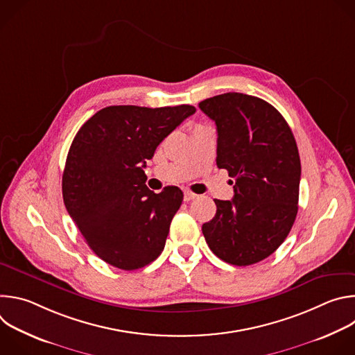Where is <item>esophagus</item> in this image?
I'll use <instances>...</instances> for the list:
<instances>
[{"instance_id": "obj_1", "label": "esophagus", "mask_w": 355, "mask_h": 355, "mask_svg": "<svg viewBox=\"0 0 355 355\" xmlns=\"http://www.w3.org/2000/svg\"><path fill=\"white\" fill-rule=\"evenodd\" d=\"M196 198V193L191 192V191H184V200L188 202V200H192Z\"/></svg>"}]
</instances>
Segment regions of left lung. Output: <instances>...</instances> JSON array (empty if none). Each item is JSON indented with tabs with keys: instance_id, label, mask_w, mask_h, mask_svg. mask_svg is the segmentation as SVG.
<instances>
[{
	"instance_id": "obj_1",
	"label": "left lung",
	"mask_w": 355,
	"mask_h": 355,
	"mask_svg": "<svg viewBox=\"0 0 355 355\" xmlns=\"http://www.w3.org/2000/svg\"><path fill=\"white\" fill-rule=\"evenodd\" d=\"M199 108L216 125V164L234 180L233 199H215L216 215L202 233L220 260L256 264L284 243L297 214L300 159L293 133L271 104L252 95L226 92Z\"/></svg>"
}]
</instances>
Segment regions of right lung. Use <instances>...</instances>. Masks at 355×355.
<instances>
[{
  "instance_id": "add662e5",
  "label": "right lung",
  "mask_w": 355,
  "mask_h": 355,
  "mask_svg": "<svg viewBox=\"0 0 355 355\" xmlns=\"http://www.w3.org/2000/svg\"><path fill=\"white\" fill-rule=\"evenodd\" d=\"M195 111L192 105H114L77 132L63 173V200L101 260L132 271L162 254L184 195L177 187L150 191L143 168L164 137Z\"/></svg>"
}]
</instances>
